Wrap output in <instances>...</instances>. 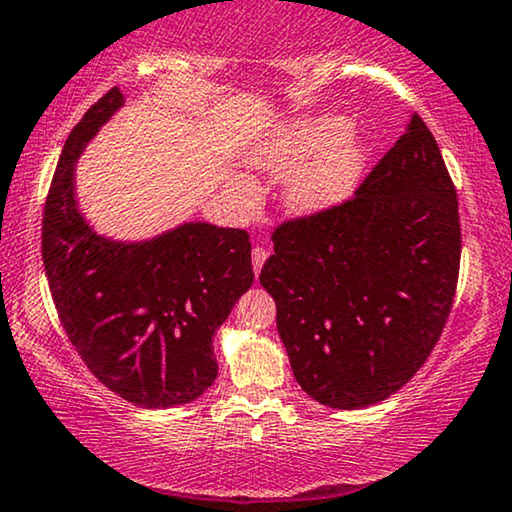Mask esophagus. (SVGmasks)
<instances>
[{
    "instance_id": "obj_1",
    "label": "esophagus",
    "mask_w": 512,
    "mask_h": 512,
    "mask_svg": "<svg viewBox=\"0 0 512 512\" xmlns=\"http://www.w3.org/2000/svg\"><path fill=\"white\" fill-rule=\"evenodd\" d=\"M265 258H268V251H265L263 247H254V251H251V265H254L256 275L261 272Z\"/></svg>"
}]
</instances>
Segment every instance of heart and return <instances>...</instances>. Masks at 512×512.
Masks as SVG:
<instances>
[{
    "label": "heart",
    "instance_id": "heart-1",
    "mask_svg": "<svg viewBox=\"0 0 512 512\" xmlns=\"http://www.w3.org/2000/svg\"><path fill=\"white\" fill-rule=\"evenodd\" d=\"M349 130L352 125L342 116L305 118L258 146L254 165L275 177L298 169L284 186L286 207L303 216L324 214L345 202L361 179L366 153Z\"/></svg>",
    "mask_w": 512,
    "mask_h": 512
}]
</instances>
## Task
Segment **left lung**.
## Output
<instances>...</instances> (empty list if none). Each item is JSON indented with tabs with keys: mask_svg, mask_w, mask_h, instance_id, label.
I'll use <instances>...</instances> for the list:
<instances>
[{
	"mask_svg": "<svg viewBox=\"0 0 512 512\" xmlns=\"http://www.w3.org/2000/svg\"><path fill=\"white\" fill-rule=\"evenodd\" d=\"M261 270L293 377L328 408L396 394L429 359L457 291V191L417 114L352 200L272 233Z\"/></svg>",
	"mask_w": 512,
	"mask_h": 512,
	"instance_id": "1",
	"label": "left lung"
}]
</instances>
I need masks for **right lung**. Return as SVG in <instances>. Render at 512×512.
<instances>
[{"label": "right lung", "instance_id": "right-lung-1", "mask_svg": "<svg viewBox=\"0 0 512 512\" xmlns=\"http://www.w3.org/2000/svg\"><path fill=\"white\" fill-rule=\"evenodd\" d=\"M111 88L69 132L44 207L41 256L69 340L125 401L174 408L216 380L214 333L254 284L240 228L188 221L151 240L97 235L76 200V160L123 107Z\"/></svg>", "mask_w": 512, "mask_h": 512}]
</instances>
